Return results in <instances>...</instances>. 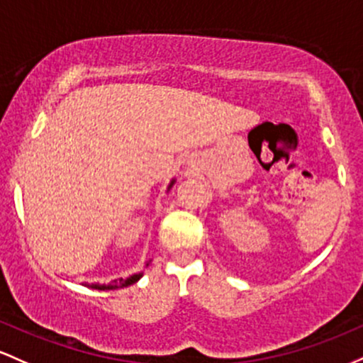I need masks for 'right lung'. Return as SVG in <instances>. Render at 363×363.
<instances>
[{"mask_svg": "<svg viewBox=\"0 0 363 363\" xmlns=\"http://www.w3.org/2000/svg\"><path fill=\"white\" fill-rule=\"evenodd\" d=\"M171 185H173V182H171ZM171 185H169V189H171ZM142 278V272H138V274H133V276H130V278H127V279H123V278H120V279H115V281H111V283L109 284H92L91 288H94V290H116V288H125V286H130V284H133V283H137L138 279Z\"/></svg>", "mask_w": 363, "mask_h": 363, "instance_id": "1", "label": "right lung"}]
</instances>
